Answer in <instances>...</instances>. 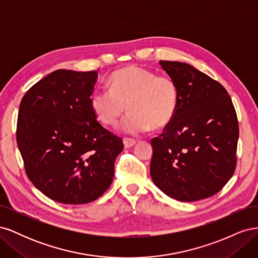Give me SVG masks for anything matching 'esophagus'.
Here are the masks:
<instances>
[{
	"label": "esophagus",
	"mask_w": 258,
	"mask_h": 258,
	"mask_svg": "<svg viewBox=\"0 0 258 258\" xmlns=\"http://www.w3.org/2000/svg\"><path fill=\"white\" fill-rule=\"evenodd\" d=\"M136 143H137L136 140H134V139H127V138L123 139V145H124V147H126V148L132 147Z\"/></svg>",
	"instance_id": "34e87169"
}]
</instances>
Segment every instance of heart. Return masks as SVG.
Segmentation results:
<instances>
[{"label": "heart", "instance_id": "obj_1", "mask_svg": "<svg viewBox=\"0 0 258 258\" xmlns=\"http://www.w3.org/2000/svg\"><path fill=\"white\" fill-rule=\"evenodd\" d=\"M110 84L111 88L95 89L90 98L93 112L106 126H117L127 106L131 113L121 129L128 135H141L152 127L161 129L173 120L179 104V89L173 77L128 67L115 71Z\"/></svg>", "mask_w": 258, "mask_h": 258}]
</instances>
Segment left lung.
<instances>
[{
	"instance_id": "left-lung-1",
	"label": "left lung",
	"mask_w": 258,
	"mask_h": 258,
	"mask_svg": "<svg viewBox=\"0 0 258 258\" xmlns=\"http://www.w3.org/2000/svg\"><path fill=\"white\" fill-rule=\"evenodd\" d=\"M176 81L179 104L173 120L152 140L151 176L158 188L178 201L213 196L237 165L238 117L223 86L194 67L159 61Z\"/></svg>"
}]
</instances>
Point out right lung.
I'll use <instances>...</instances> for the list:
<instances>
[{
    "mask_svg": "<svg viewBox=\"0 0 258 258\" xmlns=\"http://www.w3.org/2000/svg\"><path fill=\"white\" fill-rule=\"evenodd\" d=\"M98 71L57 70L23 96L17 144L26 173L45 196L88 204L108 189L121 138L97 120L90 104Z\"/></svg>",
    "mask_w": 258,
    "mask_h": 258,
    "instance_id": "add662e5",
    "label": "right lung"
}]
</instances>
